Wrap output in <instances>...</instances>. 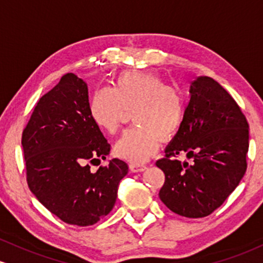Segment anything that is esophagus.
I'll return each instance as SVG.
<instances>
[{"label": "esophagus", "mask_w": 263, "mask_h": 263, "mask_svg": "<svg viewBox=\"0 0 263 263\" xmlns=\"http://www.w3.org/2000/svg\"><path fill=\"white\" fill-rule=\"evenodd\" d=\"M129 169H130V171H133V173H139V171H144L146 169V165L132 163L129 164Z\"/></svg>", "instance_id": "esophagus-1"}]
</instances>
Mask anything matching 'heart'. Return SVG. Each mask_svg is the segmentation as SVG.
<instances>
[{"instance_id": "b5f03b06", "label": "heart", "mask_w": 263, "mask_h": 263, "mask_svg": "<svg viewBox=\"0 0 263 263\" xmlns=\"http://www.w3.org/2000/svg\"><path fill=\"white\" fill-rule=\"evenodd\" d=\"M134 110L137 125L116 143V154L130 163H143L158 152L161 139L170 140L184 122V100L176 88L152 72H124L114 88L99 87L89 102L90 118L100 129L114 134Z\"/></svg>"}]
</instances>
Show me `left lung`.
I'll list each match as a JSON object with an SVG mask.
<instances>
[{
  "instance_id": "8db88e82",
  "label": "left lung",
  "mask_w": 263,
  "mask_h": 263,
  "mask_svg": "<svg viewBox=\"0 0 263 263\" xmlns=\"http://www.w3.org/2000/svg\"><path fill=\"white\" fill-rule=\"evenodd\" d=\"M184 122L156 166L165 174L159 197L180 216L199 219L220 208L247 169L249 123L225 88L210 77L191 83ZM186 154L191 163L177 158Z\"/></svg>"
}]
</instances>
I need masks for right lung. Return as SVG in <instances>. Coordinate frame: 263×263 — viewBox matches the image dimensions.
<instances>
[{"instance_id":"obj_1","label":"right lung","mask_w":263,"mask_h":263,"mask_svg":"<svg viewBox=\"0 0 263 263\" xmlns=\"http://www.w3.org/2000/svg\"><path fill=\"white\" fill-rule=\"evenodd\" d=\"M22 146L29 190L58 219L90 226L111 211L128 165L113 159L92 170L110 145L90 118L81 78L67 73L41 97L23 128Z\"/></svg>"}]
</instances>
